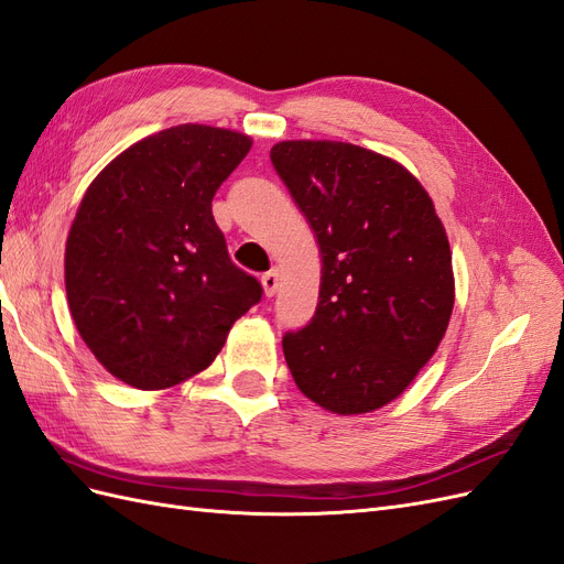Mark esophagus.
Instances as JSON below:
<instances>
[{
  "mask_svg": "<svg viewBox=\"0 0 564 564\" xmlns=\"http://www.w3.org/2000/svg\"><path fill=\"white\" fill-rule=\"evenodd\" d=\"M261 282H263V292H265V296H272V294L278 292V286H280V270H278V268L268 270L265 275L261 278Z\"/></svg>",
  "mask_w": 564,
  "mask_h": 564,
  "instance_id": "obj_1",
  "label": "esophagus"
}]
</instances>
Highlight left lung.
Returning a JSON list of instances; mask_svg holds the SVG:
<instances>
[{
	"label": "left lung",
	"mask_w": 564,
	"mask_h": 564,
	"mask_svg": "<svg viewBox=\"0 0 564 564\" xmlns=\"http://www.w3.org/2000/svg\"><path fill=\"white\" fill-rule=\"evenodd\" d=\"M272 166L322 251L313 319L282 338L303 392L334 414L395 400L454 308L452 251L423 185L395 160L338 141H282Z\"/></svg>",
	"instance_id": "1"
}]
</instances>
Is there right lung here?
<instances>
[{
    "label": "right lung",
    "mask_w": 564,
    "mask_h": 564,
    "mask_svg": "<svg viewBox=\"0 0 564 564\" xmlns=\"http://www.w3.org/2000/svg\"><path fill=\"white\" fill-rule=\"evenodd\" d=\"M249 148L237 131L172 127L133 143L84 193L65 292L84 344L119 381L162 390L195 377L261 301L212 214Z\"/></svg>",
    "instance_id": "right-lung-1"
}]
</instances>
